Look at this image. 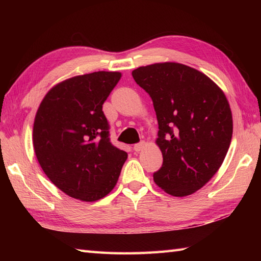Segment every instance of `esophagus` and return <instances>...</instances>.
Masks as SVG:
<instances>
[{
  "mask_svg": "<svg viewBox=\"0 0 261 261\" xmlns=\"http://www.w3.org/2000/svg\"><path fill=\"white\" fill-rule=\"evenodd\" d=\"M146 147V142L145 141H141V142H139V143H136V145L134 146V149H135V151H137V152H139V151H141L143 148Z\"/></svg>",
  "mask_w": 261,
  "mask_h": 261,
  "instance_id": "34e87169",
  "label": "esophagus"
}]
</instances>
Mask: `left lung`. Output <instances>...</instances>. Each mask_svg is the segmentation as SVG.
<instances>
[{"label": "left lung", "instance_id": "8db88e82", "mask_svg": "<svg viewBox=\"0 0 261 261\" xmlns=\"http://www.w3.org/2000/svg\"><path fill=\"white\" fill-rule=\"evenodd\" d=\"M150 95L163 166L153 174L169 195L184 197L212 178L229 150L233 121L223 91L202 71L179 63H157L132 71Z\"/></svg>", "mask_w": 261, "mask_h": 261}]
</instances>
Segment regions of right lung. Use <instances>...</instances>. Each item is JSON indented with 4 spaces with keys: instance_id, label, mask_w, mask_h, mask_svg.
Listing matches in <instances>:
<instances>
[{
    "instance_id": "add662e5",
    "label": "right lung",
    "mask_w": 261,
    "mask_h": 261,
    "mask_svg": "<svg viewBox=\"0 0 261 261\" xmlns=\"http://www.w3.org/2000/svg\"><path fill=\"white\" fill-rule=\"evenodd\" d=\"M119 71L74 76L49 90L39 105L32 142L43 173L68 196L95 202L119 179L127 153L114 147L103 103Z\"/></svg>"
}]
</instances>
